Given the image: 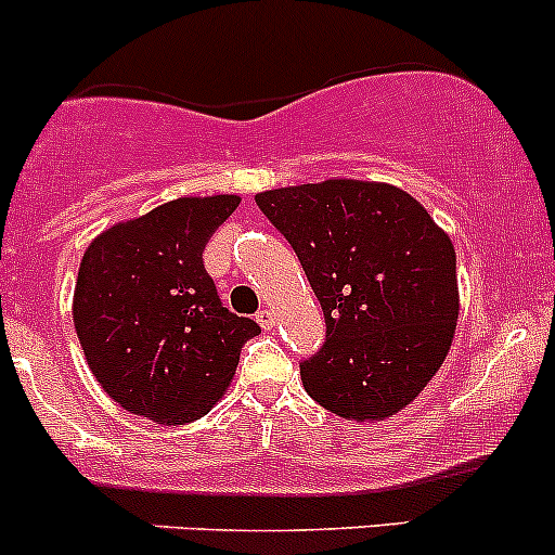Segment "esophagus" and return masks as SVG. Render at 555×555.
<instances>
[{
    "label": "esophagus",
    "instance_id": "1",
    "mask_svg": "<svg viewBox=\"0 0 555 555\" xmlns=\"http://www.w3.org/2000/svg\"><path fill=\"white\" fill-rule=\"evenodd\" d=\"M257 322H259L261 330H272V327H275V311L261 309L257 314Z\"/></svg>",
    "mask_w": 555,
    "mask_h": 555
}]
</instances>
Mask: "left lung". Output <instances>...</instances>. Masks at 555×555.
Wrapping results in <instances>:
<instances>
[{
	"mask_svg": "<svg viewBox=\"0 0 555 555\" xmlns=\"http://www.w3.org/2000/svg\"><path fill=\"white\" fill-rule=\"evenodd\" d=\"M254 198L325 311V346L301 364L307 393L361 425L406 409L456 333L451 235L412 194L377 180L327 178Z\"/></svg>",
	"mask_w": 555,
	"mask_h": 555,
	"instance_id": "obj_1",
	"label": "left lung"
}]
</instances>
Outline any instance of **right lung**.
I'll return each mask as SVG.
<instances>
[{
    "label": "right lung",
    "instance_id": "1",
    "mask_svg": "<svg viewBox=\"0 0 555 555\" xmlns=\"http://www.w3.org/2000/svg\"><path fill=\"white\" fill-rule=\"evenodd\" d=\"M238 204L235 194L172 198L86 248L73 322L91 375L126 412L185 425L233 383L259 325L222 307L202 251Z\"/></svg>",
    "mask_w": 555,
    "mask_h": 555
}]
</instances>
